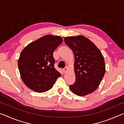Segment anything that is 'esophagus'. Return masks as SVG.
Wrapping results in <instances>:
<instances>
[{
    "label": "esophagus",
    "instance_id": "obj_1",
    "mask_svg": "<svg viewBox=\"0 0 124 124\" xmlns=\"http://www.w3.org/2000/svg\"><path fill=\"white\" fill-rule=\"evenodd\" d=\"M67 70H68V68H67V67H65V68H64L63 69V71L64 73H66Z\"/></svg>",
    "mask_w": 124,
    "mask_h": 124
}]
</instances>
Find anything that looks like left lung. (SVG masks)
<instances>
[{
	"mask_svg": "<svg viewBox=\"0 0 124 124\" xmlns=\"http://www.w3.org/2000/svg\"><path fill=\"white\" fill-rule=\"evenodd\" d=\"M74 54L75 81L70 88L78 96H85L97 89L104 77L105 63L100 50L85 37L64 38Z\"/></svg>",
	"mask_w": 124,
	"mask_h": 124,
	"instance_id": "1",
	"label": "left lung"
}]
</instances>
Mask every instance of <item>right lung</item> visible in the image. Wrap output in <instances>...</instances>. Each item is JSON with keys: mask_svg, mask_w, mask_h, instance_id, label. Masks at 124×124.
<instances>
[{"mask_svg": "<svg viewBox=\"0 0 124 124\" xmlns=\"http://www.w3.org/2000/svg\"><path fill=\"white\" fill-rule=\"evenodd\" d=\"M62 41L59 36L45 35L22 50L18 67L22 81L29 89L37 92L46 91L61 76L54 67L53 53Z\"/></svg>", "mask_w": 124, "mask_h": 124, "instance_id": "add662e5", "label": "right lung"}]
</instances>
